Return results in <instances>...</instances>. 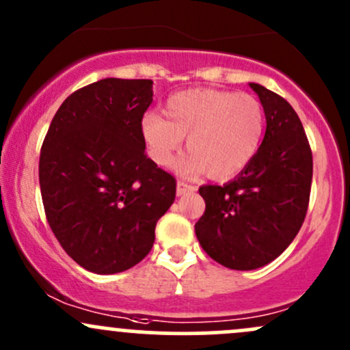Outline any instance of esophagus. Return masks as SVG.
I'll list each match as a JSON object with an SVG mask.
<instances>
[{"label":"esophagus","instance_id":"34e87169","mask_svg":"<svg viewBox=\"0 0 350 350\" xmlns=\"http://www.w3.org/2000/svg\"><path fill=\"white\" fill-rule=\"evenodd\" d=\"M195 189H197V187H193V185H190V183L182 182V180H180V182L176 183V195L191 193V191H195Z\"/></svg>","mask_w":350,"mask_h":350}]
</instances>
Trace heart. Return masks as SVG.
<instances>
[{
  "mask_svg": "<svg viewBox=\"0 0 350 350\" xmlns=\"http://www.w3.org/2000/svg\"><path fill=\"white\" fill-rule=\"evenodd\" d=\"M264 126V108L249 93L191 88L168 96L163 116L146 113L140 129L159 167L172 163L187 137L189 152L176 161V172L195 176L208 170L213 178H228L254 159Z\"/></svg>",
  "mask_w": 350,
  "mask_h": 350,
  "instance_id": "heart-1",
  "label": "heart"
}]
</instances>
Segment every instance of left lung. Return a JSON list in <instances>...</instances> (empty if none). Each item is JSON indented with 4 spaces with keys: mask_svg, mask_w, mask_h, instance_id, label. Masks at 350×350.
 <instances>
[{
    "mask_svg": "<svg viewBox=\"0 0 350 350\" xmlns=\"http://www.w3.org/2000/svg\"><path fill=\"white\" fill-rule=\"evenodd\" d=\"M267 129L252 161L225 185L198 189L205 212L195 224L210 257L234 270H254L277 258L299 234L309 206L312 150L287 100L250 83Z\"/></svg>",
    "mask_w": 350,
    "mask_h": 350,
    "instance_id": "obj_1",
    "label": "left lung"
}]
</instances>
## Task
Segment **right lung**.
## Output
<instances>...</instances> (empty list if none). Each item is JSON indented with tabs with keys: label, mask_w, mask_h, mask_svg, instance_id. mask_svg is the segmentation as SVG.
I'll return each instance as SVG.
<instances>
[{
	"label": "right lung",
	"mask_w": 350,
	"mask_h": 350,
	"mask_svg": "<svg viewBox=\"0 0 350 350\" xmlns=\"http://www.w3.org/2000/svg\"><path fill=\"white\" fill-rule=\"evenodd\" d=\"M152 80L105 78L58 108L40 153L44 213L63 250L90 272L142 262L175 200V176L145 153Z\"/></svg>",
	"instance_id": "right-lung-1"
}]
</instances>
